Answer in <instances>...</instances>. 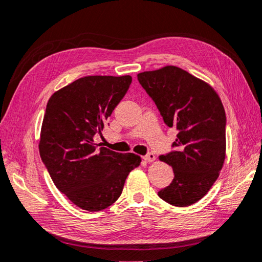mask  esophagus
Wrapping results in <instances>:
<instances>
[{"label":"esophagus","instance_id":"1","mask_svg":"<svg viewBox=\"0 0 262 262\" xmlns=\"http://www.w3.org/2000/svg\"><path fill=\"white\" fill-rule=\"evenodd\" d=\"M143 159L146 162H153L154 160H156V156H154L153 153H148V154H146V156L143 157Z\"/></svg>","mask_w":262,"mask_h":262}]
</instances>
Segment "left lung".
I'll return each mask as SVG.
<instances>
[{"mask_svg":"<svg viewBox=\"0 0 262 262\" xmlns=\"http://www.w3.org/2000/svg\"><path fill=\"white\" fill-rule=\"evenodd\" d=\"M138 81L169 127L178 131L174 151L159 159L174 179L158 195L175 207H188L207 194L225 160L226 116L211 85L177 66L138 74Z\"/></svg>","mask_w":262,"mask_h":262,"instance_id":"1","label":"left lung"}]
</instances>
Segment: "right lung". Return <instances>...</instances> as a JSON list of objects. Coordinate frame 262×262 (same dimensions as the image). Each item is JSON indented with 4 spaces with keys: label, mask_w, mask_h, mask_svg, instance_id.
Returning a JSON list of instances; mask_svg holds the SVG:
<instances>
[{
    "label": "right lung",
    "mask_w": 262,
    "mask_h": 262,
    "mask_svg": "<svg viewBox=\"0 0 262 262\" xmlns=\"http://www.w3.org/2000/svg\"><path fill=\"white\" fill-rule=\"evenodd\" d=\"M131 82L130 75L84 76L59 89L47 102L40 158L55 187L87 211L115 203L128 173L140 165L139 156L98 148L94 143Z\"/></svg>",
    "instance_id": "right-lung-1"
}]
</instances>
